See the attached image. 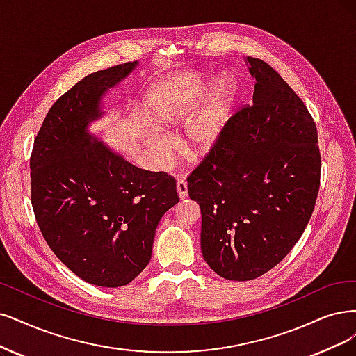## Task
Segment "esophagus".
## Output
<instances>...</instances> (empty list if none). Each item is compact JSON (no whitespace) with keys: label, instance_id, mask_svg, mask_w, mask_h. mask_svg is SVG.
I'll return each mask as SVG.
<instances>
[{"label":"esophagus","instance_id":"obj_1","mask_svg":"<svg viewBox=\"0 0 356 356\" xmlns=\"http://www.w3.org/2000/svg\"><path fill=\"white\" fill-rule=\"evenodd\" d=\"M177 193L180 196V200H185L188 196V183L185 180H177Z\"/></svg>","mask_w":356,"mask_h":356}]
</instances>
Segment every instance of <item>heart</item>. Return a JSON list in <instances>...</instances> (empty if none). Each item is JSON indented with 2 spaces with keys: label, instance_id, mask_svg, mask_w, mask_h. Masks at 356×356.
Listing matches in <instances>:
<instances>
[{
  "label": "heart",
  "instance_id": "obj_1",
  "mask_svg": "<svg viewBox=\"0 0 356 356\" xmlns=\"http://www.w3.org/2000/svg\"><path fill=\"white\" fill-rule=\"evenodd\" d=\"M209 88L205 77H193L189 82L175 83L158 95L149 105V117L158 124H171L186 115L192 105L200 101ZM232 99L227 85H217L207 99L202 110L186 126L185 138L195 154L211 151L225 135L230 120ZM148 148L163 160L168 149V140L160 131L151 130L145 135Z\"/></svg>",
  "mask_w": 356,
  "mask_h": 356
}]
</instances>
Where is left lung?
I'll list each match as a JSON object with an SVG mask.
<instances>
[{"label": "left lung", "instance_id": "left-lung-1", "mask_svg": "<svg viewBox=\"0 0 356 356\" xmlns=\"http://www.w3.org/2000/svg\"><path fill=\"white\" fill-rule=\"evenodd\" d=\"M252 105L188 177L201 207V249L221 277L254 280L291 252L312 216L321 155L314 118L271 65L246 57Z\"/></svg>", "mask_w": 356, "mask_h": 356}]
</instances>
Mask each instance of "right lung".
I'll return each mask as SVG.
<instances>
[{
    "label": "right lung",
    "mask_w": 356,
    "mask_h": 356,
    "mask_svg": "<svg viewBox=\"0 0 356 356\" xmlns=\"http://www.w3.org/2000/svg\"><path fill=\"white\" fill-rule=\"evenodd\" d=\"M138 61L83 77L49 108L31 155L32 207L51 251L82 280L129 284L148 266L176 180L135 167L88 131L101 99Z\"/></svg>",
    "instance_id": "obj_1"
}]
</instances>
